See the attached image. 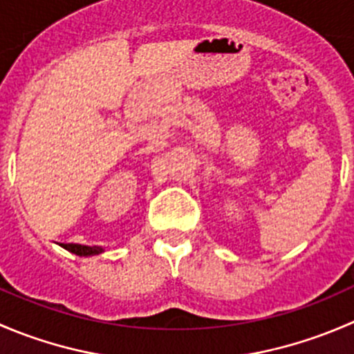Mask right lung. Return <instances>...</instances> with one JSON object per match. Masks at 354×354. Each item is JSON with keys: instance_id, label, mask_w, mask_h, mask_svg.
Segmentation results:
<instances>
[{"instance_id": "right-lung-1", "label": "right lung", "mask_w": 354, "mask_h": 354, "mask_svg": "<svg viewBox=\"0 0 354 354\" xmlns=\"http://www.w3.org/2000/svg\"><path fill=\"white\" fill-rule=\"evenodd\" d=\"M63 248L68 250V252L75 253V255L80 257H91V255H99V253L104 252L102 246H87V245H77V243H68L62 245Z\"/></svg>"}]
</instances>
